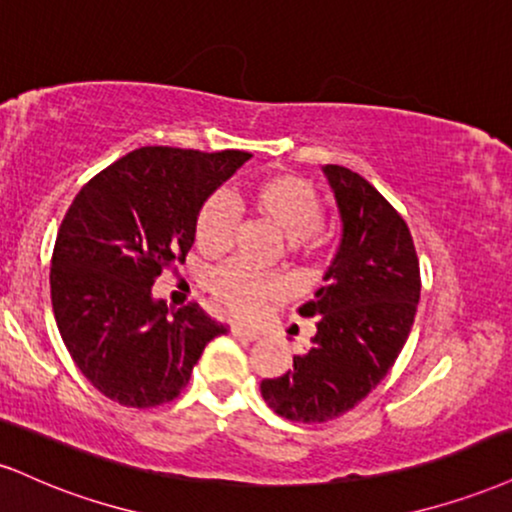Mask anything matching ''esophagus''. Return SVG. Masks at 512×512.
Segmentation results:
<instances>
[{"label":"esophagus","mask_w":512,"mask_h":512,"mask_svg":"<svg viewBox=\"0 0 512 512\" xmlns=\"http://www.w3.org/2000/svg\"><path fill=\"white\" fill-rule=\"evenodd\" d=\"M231 334L238 336V338H245V341H257V338H260V334H257V331L245 329V326H240V324H233L231 326Z\"/></svg>","instance_id":"obj_1"}]
</instances>
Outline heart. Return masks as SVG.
Wrapping results in <instances>:
<instances>
[{"label":"heart","mask_w":512,"mask_h":512,"mask_svg":"<svg viewBox=\"0 0 512 512\" xmlns=\"http://www.w3.org/2000/svg\"><path fill=\"white\" fill-rule=\"evenodd\" d=\"M243 202L257 217L272 224L293 248H319L322 236V200L310 181L295 174H272L257 178L245 190ZM236 231V209L224 195H212L202 205L195 221V243L205 255L229 250ZM214 300L233 317L250 319L269 300H276L283 283L272 274L255 272L240 262H231L209 276Z\"/></svg>","instance_id":"heart-1"}]
</instances>
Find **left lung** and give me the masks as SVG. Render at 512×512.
Here are the masks:
<instances>
[{"instance_id": "1", "label": "left lung", "mask_w": 512, "mask_h": 512, "mask_svg": "<svg viewBox=\"0 0 512 512\" xmlns=\"http://www.w3.org/2000/svg\"><path fill=\"white\" fill-rule=\"evenodd\" d=\"M341 214V243L324 286L298 312L317 334L293 369L260 384L262 398L291 422H326L377 389L403 350L420 303V262L403 217L360 174L326 164Z\"/></svg>"}]
</instances>
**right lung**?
<instances>
[{
  "label": "right lung",
  "instance_id": "add662e5",
  "mask_svg": "<svg viewBox=\"0 0 512 512\" xmlns=\"http://www.w3.org/2000/svg\"><path fill=\"white\" fill-rule=\"evenodd\" d=\"M252 155L140 147L92 176L61 221L52 307L83 377L114 403L155 408L186 389L212 338L200 305L152 298L166 267L186 262L202 205Z\"/></svg>",
  "mask_w": 512,
  "mask_h": 512
}]
</instances>
